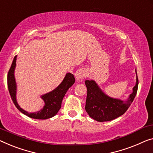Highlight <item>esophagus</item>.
<instances>
[{"label":"esophagus","mask_w":153,"mask_h":153,"mask_svg":"<svg viewBox=\"0 0 153 153\" xmlns=\"http://www.w3.org/2000/svg\"><path fill=\"white\" fill-rule=\"evenodd\" d=\"M87 76V72L86 70L81 69L79 70L76 74V79L77 81H80Z\"/></svg>","instance_id":"34e87169"}]
</instances>
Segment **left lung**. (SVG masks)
Returning <instances> with one entry per match:
<instances>
[{
	"label": "left lung",
	"instance_id": "obj_1",
	"mask_svg": "<svg viewBox=\"0 0 153 153\" xmlns=\"http://www.w3.org/2000/svg\"><path fill=\"white\" fill-rule=\"evenodd\" d=\"M136 72V84L133 93L126 101L113 98L105 94L95 80H86L87 88L85 110L88 115L97 122H108L122 115L135 99L138 88V77Z\"/></svg>",
	"mask_w": 153,
	"mask_h": 153
}]
</instances>
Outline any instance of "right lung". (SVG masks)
<instances>
[{
    "instance_id": "add662e5",
    "label": "right lung",
    "mask_w": 153,
    "mask_h": 153,
    "mask_svg": "<svg viewBox=\"0 0 153 153\" xmlns=\"http://www.w3.org/2000/svg\"><path fill=\"white\" fill-rule=\"evenodd\" d=\"M16 58L17 56H16L13 58L7 75L8 89L13 104L22 113L25 114L29 117L33 118V119L46 120L53 117L58 113V111L60 109L63 97L65 95L67 91L75 83L76 79H75L74 76L71 73H68L66 74L62 82L59 84L55 89L51 91V92L46 93V94L41 95V98L45 102V105L43 108L38 112L29 113L18 105L16 100L17 85L14 76L15 68L16 65Z\"/></svg>"
}]
</instances>
